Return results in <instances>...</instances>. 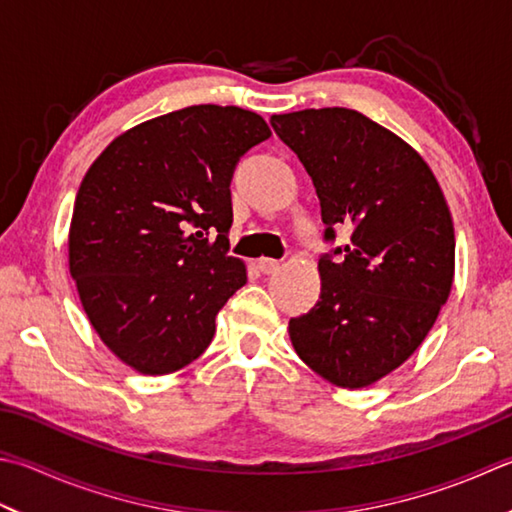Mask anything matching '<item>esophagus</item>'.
<instances>
[{"label":"esophagus","mask_w":512,"mask_h":512,"mask_svg":"<svg viewBox=\"0 0 512 512\" xmlns=\"http://www.w3.org/2000/svg\"><path fill=\"white\" fill-rule=\"evenodd\" d=\"M278 267H281V263H278V260H274V258H260L258 260V269L263 274H274V272H278Z\"/></svg>","instance_id":"1"}]
</instances>
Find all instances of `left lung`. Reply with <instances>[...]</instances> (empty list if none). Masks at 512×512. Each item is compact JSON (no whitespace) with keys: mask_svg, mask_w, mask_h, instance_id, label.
I'll return each mask as SVG.
<instances>
[{"mask_svg":"<svg viewBox=\"0 0 512 512\" xmlns=\"http://www.w3.org/2000/svg\"><path fill=\"white\" fill-rule=\"evenodd\" d=\"M272 129L321 200V296L289 321L296 354L339 388H365L435 325L455 274V229L430 167L363 113L341 106L272 115ZM353 229L334 246L335 229Z\"/></svg>","mask_w":512,"mask_h":512,"instance_id":"8db88e82","label":"left lung"}]
</instances>
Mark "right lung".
<instances>
[{"mask_svg": "<svg viewBox=\"0 0 512 512\" xmlns=\"http://www.w3.org/2000/svg\"><path fill=\"white\" fill-rule=\"evenodd\" d=\"M269 136L254 111L187 106L122 133L86 171L71 276L95 332L131 368L176 372L214 339L220 307L247 283L229 256V185Z\"/></svg>", "mask_w": 512, "mask_h": 512, "instance_id": "right-lung-1", "label": "right lung"}]
</instances>
